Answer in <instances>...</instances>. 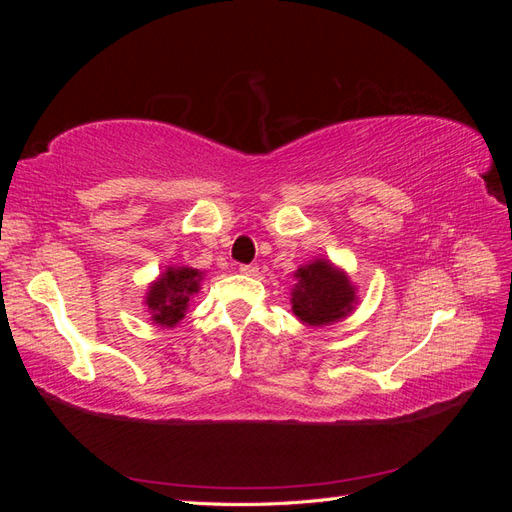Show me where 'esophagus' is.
I'll return each instance as SVG.
<instances>
[{
  "mask_svg": "<svg viewBox=\"0 0 512 512\" xmlns=\"http://www.w3.org/2000/svg\"><path fill=\"white\" fill-rule=\"evenodd\" d=\"M239 271L243 275H258V265H241Z\"/></svg>",
  "mask_w": 512,
  "mask_h": 512,
  "instance_id": "34e87169",
  "label": "esophagus"
}]
</instances>
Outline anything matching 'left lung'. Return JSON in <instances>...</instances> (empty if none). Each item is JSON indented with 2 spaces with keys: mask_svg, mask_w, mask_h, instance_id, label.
<instances>
[{
  "mask_svg": "<svg viewBox=\"0 0 512 512\" xmlns=\"http://www.w3.org/2000/svg\"><path fill=\"white\" fill-rule=\"evenodd\" d=\"M292 312L307 327H327L346 318L356 305V288L346 271L331 260L316 258L294 273Z\"/></svg>",
  "mask_w": 512,
  "mask_h": 512,
  "instance_id": "obj_1",
  "label": "left lung"
}]
</instances>
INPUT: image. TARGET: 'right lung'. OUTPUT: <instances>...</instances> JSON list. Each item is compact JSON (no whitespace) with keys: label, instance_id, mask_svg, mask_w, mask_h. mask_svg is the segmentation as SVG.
I'll return each instance as SVG.
<instances>
[{"label":"right lung","instance_id":"1","mask_svg":"<svg viewBox=\"0 0 512 512\" xmlns=\"http://www.w3.org/2000/svg\"><path fill=\"white\" fill-rule=\"evenodd\" d=\"M203 271L192 267H168L156 282L149 286L145 297L147 312L153 324L175 327L188 312L190 297L200 290Z\"/></svg>","mask_w":512,"mask_h":512}]
</instances>
